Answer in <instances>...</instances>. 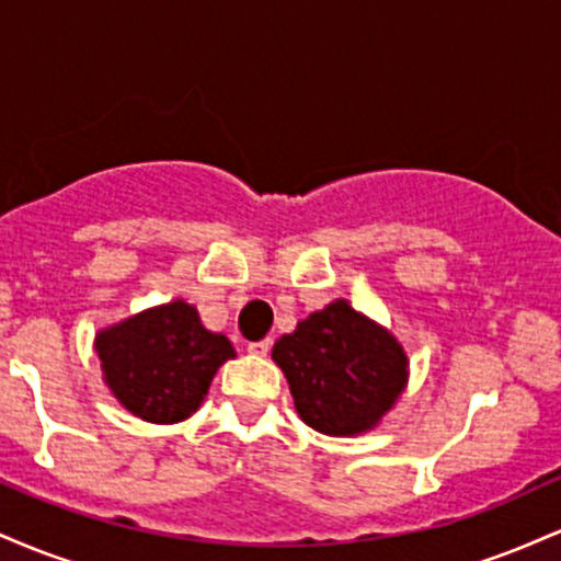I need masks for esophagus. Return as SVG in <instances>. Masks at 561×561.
Masks as SVG:
<instances>
[{"label":"esophagus","instance_id":"esophagus-1","mask_svg":"<svg viewBox=\"0 0 561 561\" xmlns=\"http://www.w3.org/2000/svg\"><path fill=\"white\" fill-rule=\"evenodd\" d=\"M248 351L253 353V356H268V351H272V340H259V343H250Z\"/></svg>","mask_w":561,"mask_h":561}]
</instances>
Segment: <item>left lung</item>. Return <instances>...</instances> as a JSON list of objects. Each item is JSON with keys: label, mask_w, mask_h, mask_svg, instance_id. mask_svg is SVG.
<instances>
[{"label": "left lung", "mask_w": 561, "mask_h": 561, "mask_svg": "<svg viewBox=\"0 0 561 561\" xmlns=\"http://www.w3.org/2000/svg\"><path fill=\"white\" fill-rule=\"evenodd\" d=\"M300 420L324 435L377 427L409 379L403 345L347 300H334L298 321L274 343Z\"/></svg>", "instance_id": "1"}]
</instances>
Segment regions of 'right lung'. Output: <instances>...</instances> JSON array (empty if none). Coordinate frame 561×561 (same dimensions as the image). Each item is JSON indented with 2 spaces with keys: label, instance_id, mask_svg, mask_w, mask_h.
Listing matches in <instances>:
<instances>
[{
  "label": "right lung",
  "instance_id": "1",
  "mask_svg": "<svg viewBox=\"0 0 561 561\" xmlns=\"http://www.w3.org/2000/svg\"><path fill=\"white\" fill-rule=\"evenodd\" d=\"M105 385L134 416L184 422L208 396L218 366L234 358L224 334L205 330L195 306L171 300L96 332Z\"/></svg>",
  "mask_w": 561,
  "mask_h": 561
}]
</instances>
